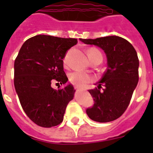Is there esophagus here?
Here are the masks:
<instances>
[{
    "label": "esophagus",
    "mask_w": 153,
    "mask_h": 153,
    "mask_svg": "<svg viewBox=\"0 0 153 153\" xmlns=\"http://www.w3.org/2000/svg\"><path fill=\"white\" fill-rule=\"evenodd\" d=\"M75 89H77V90H78V89H80V86H78V85H75Z\"/></svg>",
    "instance_id": "34e87169"
}]
</instances>
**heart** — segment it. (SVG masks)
<instances>
[{
	"mask_svg": "<svg viewBox=\"0 0 153 153\" xmlns=\"http://www.w3.org/2000/svg\"><path fill=\"white\" fill-rule=\"evenodd\" d=\"M87 55L90 61L95 59V58H101V59H103V56L101 51L97 49V48H89L87 50ZM67 58L68 55L64 58V63L65 64H67ZM92 79V77L90 75L84 72H81V71H75V72H72L69 75V80H70L71 82L78 86L85 85Z\"/></svg>",
	"mask_w": 153,
	"mask_h": 153,
	"instance_id": "obj_1",
	"label": "heart"
}]
</instances>
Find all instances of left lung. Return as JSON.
<instances>
[{
  "instance_id": "8db88e82",
  "label": "left lung",
  "mask_w": 153,
  "mask_h": 153,
  "mask_svg": "<svg viewBox=\"0 0 153 153\" xmlns=\"http://www.w3.org/2000/svg\"><path fill=\"white\" fill-rule=\"evenodd\" d=\"M80 41L101 48L107 58L108 67L102 78L96 88L88 90L95 104L86 109V114L97 122L114 121L127 109L138 84L139 60L136 51L129 41L118 36Z\"/></svg>"
}]
</instances>
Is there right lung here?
Returning a JSON list of instances; mask_svg holds the SVG:
<instances>
[{
  "instance_id": "1",
  "label": "right lung",
  "mask_w": 153,
  "mask_h": 153,
  "mask_svg": "<svg viewBox=\"0 0 153 153\" xmlns=\"http://www.w3.org/2000/svg\"><path fill=\"white\" fill-rule=\"evenodd\" d=\"M78 41L38 35L24 42L15 60L14 84L20 103L29 119L42 127L63 121L67 104L75 90L69 84L54 89V81L65 84L63 58Z\"/></svg>"
}]
</instances>
